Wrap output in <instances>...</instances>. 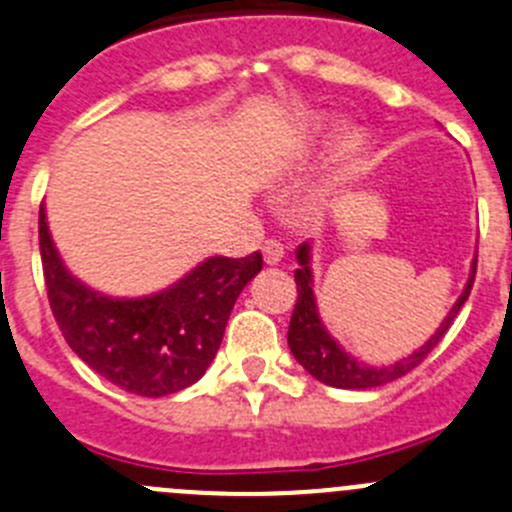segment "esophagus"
Wrapping results in <instances>:
<instances>
[{"instance_id": "1", "label": "esophagus", "mask_w": 512, "mask_h": 512, "mask_svg": "<svg viewBox=\"0 0 512 512\" xmlns=\"http://www.w3.org/2000/svg\"><path fill=\"white\" fill-rule=\"evenodd\" d=\"M262 255H265L267 265H277L285 257V250H282V245L277 240H267L265 247H262Z\"/></svg>"}]
</instances>
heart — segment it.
Returning <instances> with one entry per match:
<instances>
[{
    "label": "heart",
    "mask_w": 512,
    "mask_h": 512,
    "mask_svg": "<svg viewBox=\"0 0 512 512\" xmlns=\"http://www.w3.org/2000/svg\"><path fill=\"white\" fill-rule=\"evenodd\" d=\"M322 132V124L317 122L315 117H302L297 122V135L300 137H315ZM362 150H365V140H362L360 132L350 130L337 140L335 145V155H332V167H330V175H327L325 185L320 187L317 192V200H325V195L330 190H335L337 185L347 180V177L355 175L357 170V162H360Z\"/></svg>",
    "instance_id": "1"
}]
</instances>
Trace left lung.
Returning a JSON list of instances; mask_svg holds the SVG:
<instances>
[{"mask_svg":"<svg viewBox=\"0 0 512 512\" xmlns=\"http://www.w3.org/2000/svg\"><path fill=\"white\" fill-rule=\"evenodd\" d=\"M297 257V270H295V282H297V302L295 310L290 317V330H287V345H290L295 360L310 372L315 380L325 382L330 388H342V390H367V388H380L385 382H393L398 377L408 375L413 367H418L420 362L428 357V352L443 340V335L448 332V327L453 325V320L458 317L460 307L468 300L470 290H473L475 280V267H478V255L473 257V265H470L468 282H465L463 292L455 300V305L450 307V312L445 315V320L440 322V327L435 330V335H430V340L423 347L413 352V355L403 357V360L393 362L388 367H372L365 365L362 360L352 357L335 337L327 332V327L322 325V317L317 312L315 292H312V245L310 242H302L295 252Z\"/></svg>","mask_w":512,"mask_h":512,"instance_id":"8db88e82","label":"left lung"}]
</instances>
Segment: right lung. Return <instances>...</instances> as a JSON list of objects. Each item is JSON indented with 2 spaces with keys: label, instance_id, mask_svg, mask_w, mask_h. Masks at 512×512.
Segmentation results:
<instances>
[{
  "label": "right lung",
  "instance_id": "right-lung-1",
  "mask_svg": "<svg viewBox=\"0 0 512 512\" xmlns=\"http://www.w3.org/2000/svg\"><path fill=\"white\" fill-rule=\"evenodd\" d=\"M39 252L49 307L67 345L127 393L165 398L200 380L220 350L227 320L262 255L207 257L155 295L109 297L67 270L39 207Z\"/></svg>",
  "mask_w": 512,
  "mask_h": 512
}]
</instances>
